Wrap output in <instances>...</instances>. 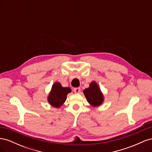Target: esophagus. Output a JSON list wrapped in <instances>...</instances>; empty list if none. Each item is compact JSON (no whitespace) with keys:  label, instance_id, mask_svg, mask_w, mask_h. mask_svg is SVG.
<instances>
[{"label":"esophagus","instance_id":"obj_1","mask_svg":"<svg viewBox=\"0 0 152 152\" xmlns=\"http://www.w3.org/2000/svg\"><path fill=\"white\" fill-rule=\"evenodd\" d=\"M73 91H74V93H79L80 92V87H76V88L73 89Z\"/></svg>","mask_w":152,"mask_h":152}]
</instances>
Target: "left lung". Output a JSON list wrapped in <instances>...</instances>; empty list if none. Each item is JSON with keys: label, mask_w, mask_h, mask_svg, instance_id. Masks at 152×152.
<instances>
[{"label": "left lung", "mask_w": 152, "mask_h": 152, "mask_svg": "<svg viewBox=\"0 0 152 152\" xmlns=\"http://www.w3.org/2000/svg\"><path fill=\"white\" fill-rule=\"evenodd\" d=\"M86 99L92 107H97L102 104L104 101V96L100 90L98 84L94 81L89 84L88 88L83 91Z\"/></svg>", "instance_id": "8db88e82"}]
</instances>
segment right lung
Masks as SVG:
<instances>
[{
    "label": "right lung",
    "mask_w": 152,
    "mask_h": 152,
    "mask_svg": "<svg viewBox=\"0 0 152 152\" xmlns=\"http://www.w3.org/2000/svg\"><path fill=\"white\" fill-rule=\"evenodd\" d=\"M72 91L70 87H63L58 82L53 85L51 90L48 95V101L52 107L58 108L65 102L67 94Z\"/></svg>",
    "instance_id": "obj_1"
}]
</instances>
